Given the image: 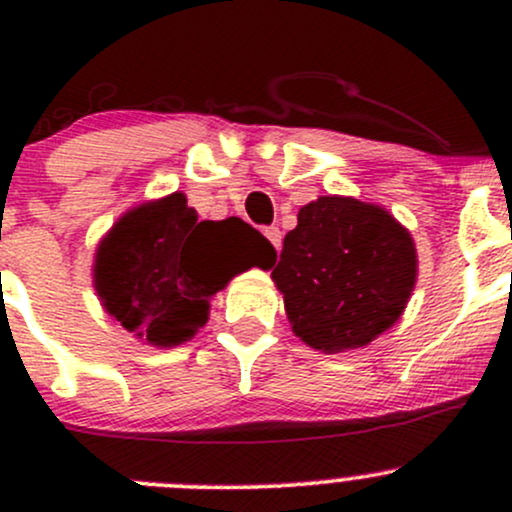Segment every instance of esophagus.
<instances>
[{
	"label": "esophagus",
	"instance_id": "obj_1",
	"mask_svg": "<svg viewBox=\"0 0 512 512\" xmlns=\"http://www.w3.org/2000/svg\"><path fill=\"white\" fill-rule=\"evenodd\" d=\"M264 236H267V240H269V243L274 245L276 250L281 248V231H279V228H276V226H269V228H264Z\"/></svg>",
	"mask_w": 512,
	"mask_h": 512
}]
</instances>
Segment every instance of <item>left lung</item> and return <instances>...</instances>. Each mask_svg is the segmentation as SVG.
<instances>
[{"label":"left lung","mask_w":512,"mask_h":512,"mask_svg":"<svg viewBox=\"0 0 512 512\" xmlns=\"http://www.w3.org/2000/svg\"><path fill=\"white\" fill-rule=\"evenodd\" d=\"M416 267L414 240L390 211L327 195L298 211L272 279L293 334L337 354L395 325L414 291Z\"/></svg>","instance_id":"obj_1"}]
</instances>
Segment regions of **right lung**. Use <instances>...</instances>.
Segmentation results:
<instances>
[{"instance_id": "add662e5", "label": "right lung", "mask_w": 512, "mask_h": 512, "mask_svg": "<svg viewBox=\"0 0 512 512\" xmlns=\"http://www.w3.org/2000/svg\"><path fill=\"white\" fill-rule=\"evenodd\" d=\"M276 250L243 219L199 221L182 192L122 214L101 240L93 286L105 313L144 344L190 342L233 276L269 269Z\"/></svg>"}]
</instances>
